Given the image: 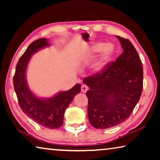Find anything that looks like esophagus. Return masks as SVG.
I'll list each match as a JSON object with an SVG mask.
<instances>
[{
  "label": "esophagus",
  "mask_w": 160,
  "mask_h": 160,
  "mask_svg": "<svg viewBox=\"0 0 160 160\" xmlns=\"http://www.w3.org/2000/svg\"><path fill=\"white\" fill-rule=\"evenodd\" d=\"M88 90V87L85 85H82V86H81V91L82 92H86Z\"/></svg>",
  "instance_id": "34e87169"
}]
</instances>
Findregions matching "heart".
Wrapping results in <instances>:
<instances>
[{"mask_svg": "<svg viewBox=\"0 0 160 160\" xmlns=\"http://www.w3.org/2000/svg\"><path fill=\"white\" fill-rule=\"evenodd\" d=\"M89 51L91 54H97L102 51L99 59L93 66L94 71L100 72L106 69L112 61L115 53V47L111 43L107 44L105 42H97L92 45Z\"/></svg>", "mask_w": 160, "mask_h": 160, "instance_id": "1", "label": "heart"}]
</instances>
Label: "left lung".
Masks as SVG:
<instances>
[{
	"mask_svg": "<svg viewBox=\"0 0 160 160\" xmlns=\"http://www.w3.org/2000/svg\"><path fill=\"white\" fill-rule=\"evenodd\" d=\"M123 51L102 72L85 78L90 88L88 115L95 128L105 129L125 121L141 96L143 87L142 62L132 43L116 36Z\"/></svg>",
	"mask_w": 160,
	"mask_h": 160,
	"instance_id": "obj_1",
	"label": "left lung"
}]
</instances>
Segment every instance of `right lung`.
<instances>
[{"instance_id":"1","label":"right lung","mask_w":160,"mask_h":160,"mask_svg":"<svg viewBox=\"0 0 160 160\" xmlns=\"http://www.w3.org/2000/svg\"><path fill=\"white\" fill-rule=\"evenodd\" d=\"M50 45L46 38L32 43L17 63L13 85L19 105L22 112L44 128L56 129L63 123L64 113L74 97L80 93L81 85L77 84L68 91L60 92L49 98H39L29 90L26 80V70L32 54Z\"/></svg>"}]
</instances>
